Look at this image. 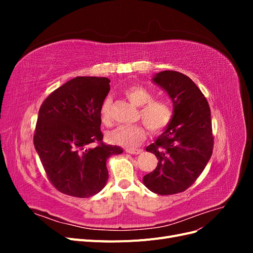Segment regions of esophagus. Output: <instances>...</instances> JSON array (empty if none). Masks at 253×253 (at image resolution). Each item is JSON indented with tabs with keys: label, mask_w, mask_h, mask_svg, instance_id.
Wrapping results in <instances>:
<instances>
[{
	"label": "esophagus",
	"mask_w": 253,
	"mask_h": 253,
	"mask_svg": "<svg viewBox=\"0 0 253 253\" xmlns=\"http://www.w3.org/2000/svg\"><path fill=\"white\" fill-rule=\"evenodd\" d=\"M126 152L129 153V154H140V153L142 152V150L140 149H126Z\"/></svg>",
	"instance_id": "1"
}]
</instances>
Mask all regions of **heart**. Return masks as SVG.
Segmentation results:
<instances>
[{
  "mask_svg": "<svg viewBox=\"0 0 253 253\" xmlns=\"http://www.w3.org/2000/svg\"><path fill=\"white\" fill-rule=\"evenodd\" d=\"M124 95L133 104L140 106L138 117L153 133L163 131L173 119V109L166 100L154 99L152 91L140 84L127 86L124 89ZM112 100L106 97L100 108V118L105 126L112 125L111 113ZM147 136V131L141 125L120 126L109 134L111 142L126 148H136Z\"/></svg>",
  "mask_w": 253,
  "mask_h": 253,
  "instance_id": "1",
  "label": "heart"
}]
</instances>
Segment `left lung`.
<instances>
[{"label": "left lung", "instance_id": "8db88e82", "mask_svg": "<svg viewBox=\"0 0 253 253\" xmlns=\"http://www.w3.org/2000/svg\"><path fill=\"white\" fill-rule=\"evenodd\" d=\"M153 81L173 102V119L148 152L158 159L156 169L143 176L152 192H183L202 174L213 151L211 112L202 90L188 76L174 71L156 74Z\"/></svg>", "mask_w": 253, "mask_h": 253}]
</instances>
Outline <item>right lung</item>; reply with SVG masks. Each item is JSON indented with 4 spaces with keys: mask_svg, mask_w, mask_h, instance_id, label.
I'll use <instances>...</instances> for the list:
<instances>
[{
    "mask_svg": "<svg viewBox=\"0 0 253 253\" xmlns=\"http://www.w3.org/2000/svg\"><path fill=\"white\" fill-rule=\"evenodd\" d=\"M110 79L76 77L43 101L34 144L48 180L61 193L89 197L109 178L106 160L124 150L104 144L100 108L110 91ZM98 145L89 148L90 143Z\"/></svg>",
    "mask_w": 253,
    "mask_h": 253,
    "instance_id": "1",
    "label": "right lung"
}]
</instances>
